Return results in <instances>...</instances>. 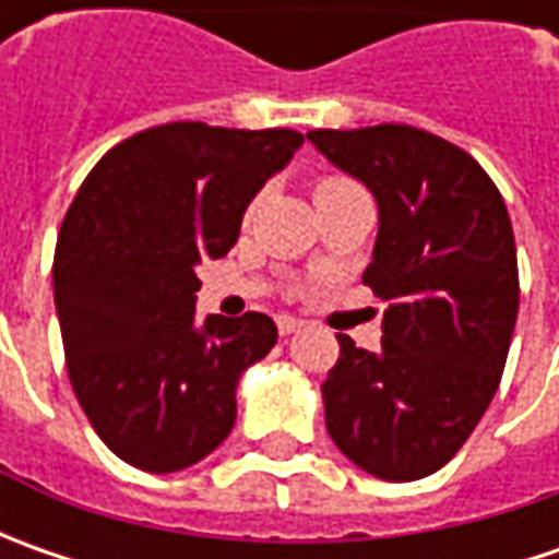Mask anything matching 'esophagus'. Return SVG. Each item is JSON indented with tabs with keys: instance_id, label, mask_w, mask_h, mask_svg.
Wrapping results in <instances>:
<instances>
[{
	"instance_id": "34e87169",
	"label": "esophagus",
	"mask_w": 559,
	"mask_h": 559,
	"mask_svg": "<svg viewBox=\"0 0 559 559\" xmlns=\"http://www.w3.org/2000/svg\"><path fill=\"white\" fill-rule=\"evenodd\" d=\"M301 326H305V320H298V317H289V313H283V317H276V330H280V335L298 333Z\"/></svg>"
}]
</instances>
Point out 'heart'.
I'll use <instances>...</instances> for the list:
<instances>
[{"label":"heart","instance_id":"1","mask_svg":"<svg viewBox=\"0 0 559 559\" xmlns=\"http://www.w3.org/2000/svg\"><path fill=\"white\" fill-rule=\"evenodd\" d=\"M348 186H355L352 180H345V177H323L317 189H313V195H320V192H333V189H348Z\"/></svg>","mask_w":559,"mask_h":559}]
</instances>
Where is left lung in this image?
<instances>
[{
	"instance_id": "8db88e82",
	"label": "left lung",
	"mask_w": 559,
	"mask_h": 559,
	"mask_svg": "<svg viewBox=\"0 0 559 559\" xmlns=\"http://www.w3.org/2000/svg\"><path fill=\"white\" fill-rule=\"evenodd\" d=\"M308 140L373 192L379 233L364 283L389 301L379 352L335 335L326 432L364 473L414 483L461 451L504 373L520 308L507 204L463 148L417 127Z\"/></svg>"
}]
</instances>
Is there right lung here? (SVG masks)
<instances>
[{"instance_id": "obj_1", "label": "right lung", "mask_w": 559, "mask_h": 559, "mask_svg": "<svg viewBox=\"0 0 559 559\" xmlns=\"http://www.w3.org/2000/svg\"><path fill=\"white\" fill-rule=\"evenodd\" d=\"M305 136L195 120L142 130L90 170L55 248V311L98 439L145 473L204 461L236 385L276 345L267 313L195 320V267L239 239L251 199Z\"/></svg>"}]
</instances>
